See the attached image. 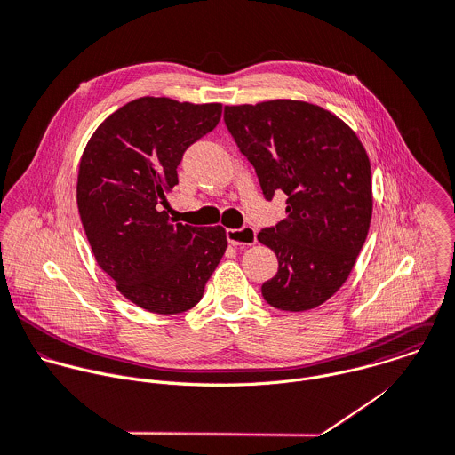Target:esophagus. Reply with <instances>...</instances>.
<instances>
[{
    "instance_id": "esophagus-1",
    "label": "esophagus",
    "mask_w": 455,
    "mask_h": 455,
    "mask_svg": "<svg viewBox=\"0 0 455 455\" xmlns=\"http://www.w3.org/2000/svg\"><path fill=\"white\" fill-rule=\"evenodd\" d=\"M227 239L234 246H251V244L257 243V232L251 227L228 228L227 230Z\"/></svg>"
}]
</instances>
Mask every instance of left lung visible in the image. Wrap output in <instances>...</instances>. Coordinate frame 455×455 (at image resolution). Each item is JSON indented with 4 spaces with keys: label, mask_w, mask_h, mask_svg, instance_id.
<instances>
[{
    "label": "left lung",
    "mask_w": 455,
    "mask_h": 455,
    "mask_svg": "<svg viewBox=\"0 0 455 455\" xmlns=\"http://www.w3.org/2000/svg\"><path fill=\"white\" fill-rule=\"evenodd\" d=\"M225 124L253 164L264 196L285 193L287 218L259 232L278 259L264 299L312 310L349 278L372 218L371 161L356 132L331 111L276 99L225 106Z\"/></svg>",
    "instance_id": "1"
}]
</instances>
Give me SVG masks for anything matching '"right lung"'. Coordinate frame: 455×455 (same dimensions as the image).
<instances>
[{
	"label": "right lung",
	"instance_id": "1",
	"mask_svg": "<svg viewBox=\"0 0 455 455\" xmlns=\"http://www.w3.org/2000/svg\"><path fill=\"white\" fill-rule=\"evenodd\" d=\"M220 118V102L145 95L111 113L83 150L76 200L86 239L118 292L147 312L193 308L225 255L221 225L172 223L161 211L182 154Z\"/></svg>",
	"mask_w": 455,
	"mask_h": 455
}]
</instances>
